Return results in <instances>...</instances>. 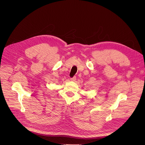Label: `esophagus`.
Here are the masks:
<instances>
[{
	"mask_svg": "<svg viewBox=\"0 0 145 145\" xmlns=\"http://www.w3.org/2000/svg\"><path fill=\"white\" fill-rule=\"evenodd\" d=\"M76 77L75 76L71 78V80L72 81H76Z\"/></svg>",
	"mask_w": 145,
	"mask_h": 145,
	"instance_id": "obj_1",
	"label": "esophagus"
}]
</instances>
